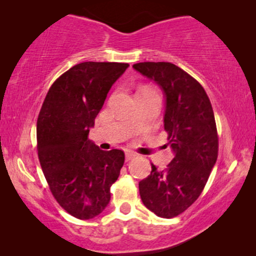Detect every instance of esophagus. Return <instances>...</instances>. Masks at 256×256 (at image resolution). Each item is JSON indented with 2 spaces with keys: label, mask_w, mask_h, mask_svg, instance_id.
Wrapping results in <instances>:
<instances>
[{
  "label": "esophagus",
  "mask_w": 256,
  "mask_h": 256,
  "mask_svg": "<svg viewBox=\"0 0 256 256\" xmlns=\"http://www.w3.org/2000/svg\"><path fill=\"white\" fill-rule=\"evenodd\" d=\"M136 156H138V155H136L135 152H126V160H132V158H135Z\"/></svg>",
  "instance_id": "esophagus-1"
}]
</instances>
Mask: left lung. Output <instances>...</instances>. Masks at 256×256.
I'll return each mask as SVG.
<instances>
[{"label":"left lung","instance_id":"8db88e82","mask_svg":"<svg viewBox=\"0 0 256 256\" xmlns=\"http://www.w3.org/2000/svg\"><path fill=\"white\" fill-rule=\"evenodd\" d=\"M132 68L163 90L164 129L174 154L166 170L152 164V172L138 183L140 196L156 216L174 218L197 200L216 162L212 104L200 84L174 64L144 62Z\"/></svg>","mask_w":256,"mask_h":256}]
</instances>
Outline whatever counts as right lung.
I'll list each match as a JSON object with an SVG mask.
<instances>
[{
	"mask_svg": "<svg viewBox=\"0 0 256 256\" xmlns=\"http://www.w3.org/2000/svg\"><path fill=\"white\" fill-rule=\"evenodd\" d=\"M124 62H85L62 74L48 90L37 120L42 170L59 205L76 218L99 216L124 163L118 149L104 152L88 140L90 129Z\"/></svg>",
	"mask_w": 256,
	"mask_h": 256,
	"instance_id": "add662e5",
	"label": "right lung"
}]
</instances>
